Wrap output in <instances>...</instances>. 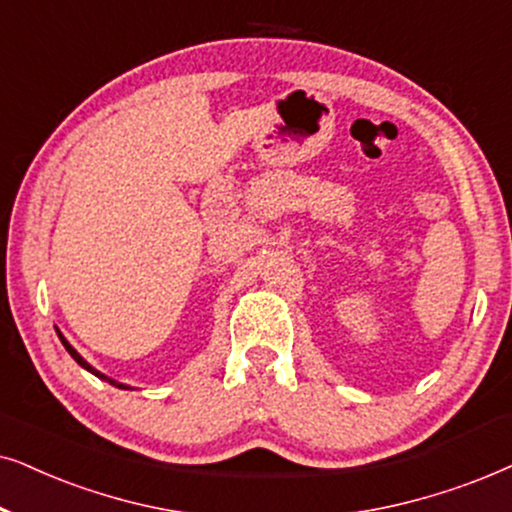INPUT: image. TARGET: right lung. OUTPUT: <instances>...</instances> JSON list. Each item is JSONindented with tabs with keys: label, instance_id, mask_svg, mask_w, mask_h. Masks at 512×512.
Masks as SVG:
<instances>
[{
	"label": "right lung",
	"instance_id": "1",
	"mask_svg": "<svg viewBox=\"0 0 512 512\" xmlns=\"http://www.w3.org/2000/svg\"><path fill=\"white\" fill-rule=\"evenodd\" d=\"M58 337H60V342H63V346H65V351H67V353H70V356H72L74 360H77V363H79L81 367H84V370H86V372H91V374H95V377H98V379H102V381H107V384H112V386H117V388H124V391H131V386L121 384V381H114V379H109V377H107V374H102V372H98V370H95V367H93L91 363H86V360H84V358H81V356H79V353H77V349H74V346H72L70 342H67V339L63 337V332H58Z\"/></svg>",
	"mask_w": 512,
	"mask_h": 512
}]
</instances>
